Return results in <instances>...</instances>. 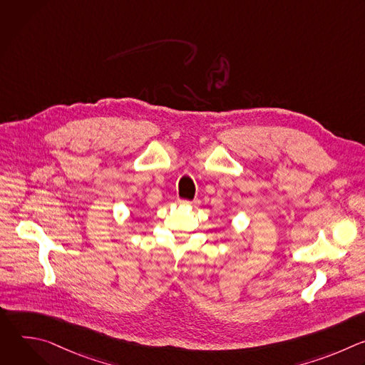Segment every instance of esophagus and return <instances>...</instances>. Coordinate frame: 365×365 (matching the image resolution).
<instances>
[{"mask_svg":"<svg viewBox=\"0 0 365 365\" xmlns=\"http://www.w3.org/2000/svg\"><path fill=\"white\" fill-rule=\"evenodd\" d=\"M179 205H190V206H197L199 205V199H193V200H185V199H178Z\"/></svg>","mask_w":365,"mask_h":365,"instance_id":"34e87169","label":"esophagus"}]
</instances>
